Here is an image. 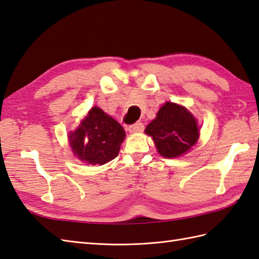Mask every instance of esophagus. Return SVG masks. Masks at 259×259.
<instances>
[{"instance_id":"obj_1","label":"esophagus","mask_w":259,"mask_h":259,"mask_svg":"<svg viewBox=\"0 0 259 259\" xmlns=\"http://www.w3.org/2000/svg\"><path fill=\"white\" fill-rule=\"evenodd\" d=\"M143 130H144V124L141 122L128 126V131L131 133H138V132H142Z\"/></svg>"}]
</instances>
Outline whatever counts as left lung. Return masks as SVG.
Listing matches in <instances>:
<instances>
[{
  "label": "left lung",
  "mask_w": 259,
  "mask_h": 259,
  "mask_svg": "<svg viewBox=\"0 0 259 259\" xmlns=\"http://www.w3.org/2000/svg\"><path fill=\"white\" fill-rule=\"evenodd\" d=\"M151 136L159 154L167 158L180 156L197 143V121L186 108L167 102L145 130Z\"/></svg>",
  "instance_id": "left-lung-1"
}]
</instances>
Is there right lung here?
Returning a JSON list of instances; mask_svg holds the SVG:
<instances>
[{
    "mask_svg": "<svg viewBox=\"0 0 259 259\" xmlns=\"http://www.w3.org/2000/svg\"><path fill=\"white\" fill-rule=\"evenodd\" d=\"M125 131L114 118L94 106L78 130L69 135L73 153L90 165H104L117 156Z\"/></svg>",
    "mask_w": 259,
    "mask_h": 259,
    "instance_id": "1",
    "label": "right lung"
}]
</instances>
